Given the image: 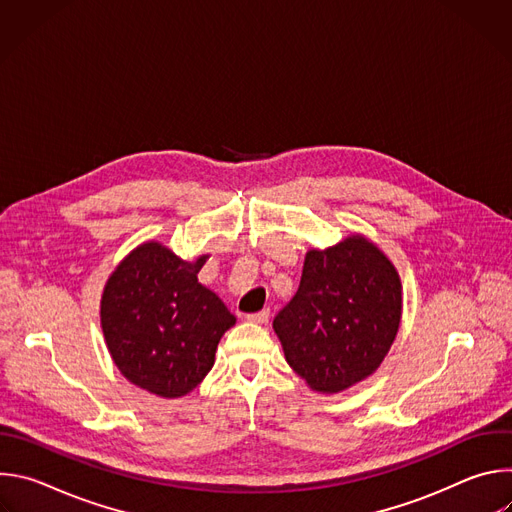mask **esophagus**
<instances>
[{
	"mask_svg": "<svg viewBox=\"0 0 512 512\" xmlns=\"http://www.w3.org/2000/svg\"><path fill=\"white\" fill-rule=\"evenodd\" d=\"M247 320L253 322V324H267L269 322V310H261L257 314H249Z\"/></svg>",
	"mask_w": 512,
	"mask_h": 512,
	"instance_id": "34e87169",
	"label": "esophagus"
}]
</instances>
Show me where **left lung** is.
Returning a JSON list of instances; mask_svg holds the SVG:
<instances>
[{"label":"left lung","instance_id":"obj_1","mask_svg":"<svg viewBox=\"0 0 512 512\" xmlns=\"http://www.w3.org/2000/svg\"><path fill=\"white\" fill-rule=\"evenodd\" d=\"M401 279L369 239L306 253L302 281L275 316L285 360L310 389L340 393L371 377L401 324Z\"/></svg>","mask_w":512,"mask_h":512}]
</instances>
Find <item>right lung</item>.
<instances>
[{
	"label": "right lung",
	"mask_w": 512,
	"mask_h": 512,
	"mask_svg": "<svg viewBox=\"0 0 512 512\" xmlns=\"http://www.w3.org/2000/svg\"><path fill=\"white\" fill-rule=\"evenodd\" d=\"M208 255L184 261L162 243L133 249L111 273L101 328L121 375L158 397H184L214 364L218 340L237 322L198 281Z\"/></svg>",
	"instance_id": "1"
}]
</instances>
